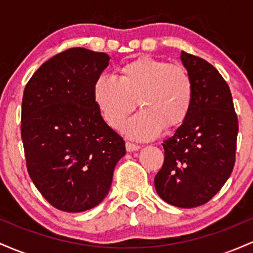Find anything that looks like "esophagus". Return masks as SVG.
I'll return each instance as SVG.
<instances>
[{"label":"esophagus","mask_w":253,"mask_h":253,"mask_svg":"<svg viewBox=\"0 0 253 253\" xmlns=\"http://www.w3.org/2000/svg\"><path fill=\"white\" fill-rule=\"evenodd\" d=\"M139 149H140V145L129 143V141H127V143H126V150L128 151V152H133V151H138Z\"/></svg>","instance_id":"obj_1"}]
</instances>
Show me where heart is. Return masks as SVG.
Masks as SVG:
<instances>
[{"label": "heart", "instance_id": "heart-1", "mask_svg": "<svg viewBox=\"0 0 253 253\" xmlns=\"http://www.w3.org/2000/svg\"><path fill=\"white\" fill-rule=\"evenodd\" d=\"M94 101L107 124L119 128L134 109L141 110L123 126L129 138L150 140L165 127L181 125L189 114L194 84L189 72L177 64L141 57L124 64L119 78L100 76L92 89Z\"/></svg>", "mask_w": 253, "mask_h": 253}]
</instances>
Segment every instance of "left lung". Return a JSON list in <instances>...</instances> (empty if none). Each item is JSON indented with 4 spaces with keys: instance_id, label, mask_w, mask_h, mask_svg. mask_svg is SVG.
I'll return each instance as SVG.
<instances>
[{
    "instance_id": "left-lung-1",
    "label": "left lung",
    "mask_w": 253,
    "mask_h": 253,
    "mask_svg": "<svg viewBox=\"0 0 253 253\" xmlns=\"http://www.w3.org/2000/svg\"><path fill=\"white\" fill-rule=\"evenodd\" d=\"M194 84L187 119L163 143L157 194L181 208L205 205L222 188L236 163L238 118L228 84L211 64L182 51Z\"/></svg>"
}]
</instances>
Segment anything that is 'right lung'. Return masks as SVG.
Returning a JSON list of instances; mask_svg holds the SVG:
<instances>
[{
	"label": "right lung",
	"instance_id": "obj_1",
	"mask_svg": "<svg viewBox=\"0 0 253 253\" xmlns=\"http://www.w3.org/2000/svg\"><path fill=\"white\" fill-rule=\"evenodd\" d=\"M109 56L83 47L60 52L26 84L21 138L37 189L57 210L78 213L102 202L125 141L103 120L95 81Z\"/></svg>",
	"mask_w": 253,
	"mask_h": 253
}]
</instances>
